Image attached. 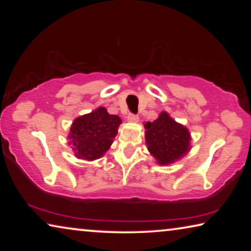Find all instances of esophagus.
Instances as JSON below:
<instances>
[{"label":"esophagus","mask_w":251,"mask_h":251,"mask_svg":"<svg viewBox=\"0 0 251 251\" xmlns=\"http://www.w3.org/2000/svg\"><path fill=\"white\" fill-rule=\"evenodd\" d=\"M126 120H128V121L131 122V123H137V122L139 121V118H138V115L129 114L128 118H126Z\"/></svg>","instance_id":"obj_1"}]
</instances>
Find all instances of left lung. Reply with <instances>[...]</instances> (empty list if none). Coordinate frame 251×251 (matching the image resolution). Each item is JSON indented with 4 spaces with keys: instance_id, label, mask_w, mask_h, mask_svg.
I'll return each instance as SVG.
<instances>
[{
    "instance_id": "obj_1",
    "label": "left lung",
    "mask_w": 251,
    "mask_h": 251,
    "mask_svg": "<svg viewBox=\"0 0 251 251\" xmlns=\"http://www.w3.org/2000/svg\"><path fill=\"white\" fill-rule=\"evenodd\" d=\"M147 150L160 166H168L184 157L191 150V133L167 112L145 125Z\"/></svg>"
}]
</instances>
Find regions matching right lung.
Returning a JSON list of instances; mask_svg holds the SVG:
<instances>
[{
	"mask_svg": "<svg viewBox=\"0 0 251 251\" xmlns=\"http://www.w3.org/2000/svg\"><path fill=\"white\" fill-rule=\"evenodd\" d=\"M121 122L118 115L109 114L107 109L100 106L74 120L68 133V145H72L77 159H100L113 144Z\"/></svg>",
	"mask_w": 251,
	"mask_h": 251,
	"instance_id": "add662e5",
	"label": "right lung"
}]
</instances>
